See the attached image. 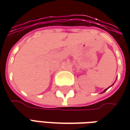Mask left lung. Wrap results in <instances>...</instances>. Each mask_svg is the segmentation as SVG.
Here are the masks:
<instances>
[{"label": "left lung", "instance_id": "obj_1", "mask_svg": "<svg viewBox=\"0 0 130 130\" xmlns=\"http://www.w3.org/2000/svg\"><path fill=\"white\" fill-rule=\"evenodd\" d=\"M109 87H108L107 89H106V90H103V92H102V93H103V92H106V90H107L108 89V88H109Z\"/></svg>", "mask_w": 130, "mask_h": 130}]
</instances>
